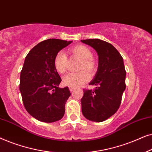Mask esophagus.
Returning <instances> with one entry per match:
<instances>
[{"mask_svg":"<svg viewBox=\"0 0 152 152\" xmlns=\"http://www.w3.org/2000/svg\"><path fill=\"white\" fill-rule=\"evenodd\" d=\"M69 89H70V92H73V91L75 90V88H72V87H70Z\"/></svg>","mask_w":152,"mask_h":152,"instance_id":"obj_1","label":"esophagus"}]
</instances>
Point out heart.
<instances>
[{
	"label": "heart",
	"mask_w": 152,
	"mask_h": 152,
	"mask_svg": "<svg viewBox=\"0 0 152 152\" xmlns=\"http://www.w3.org/2000/svg\"><path fill=\"white\" fill-rule=\"evenodd\" d=\"M68 52L72 56L80 59V62L77 68V70L80 72L66 75L63 78V84L66 86L75 88L88 82L89 77L87 73L88 72L91 75L94 74L97 69V63L93 57L92 51L86 45H75L70 48ZM53 64L57 72L60 74H63L67 68V57L64 53L59 52L55 55ZM86 71H87V73Z\"/></svg>",
	"instance_id": "b5f03b06"
}]
</instances>
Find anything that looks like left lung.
<instances>
[{
  "label": "left lung",
  "instance_id": "obj_1",
  "mask_svg": "<svg viewBox=\"0 0 152 152\" xmlns=\"http://www.w3.org/2000/svg\"><path fill=\"white\" fill-rule=\"evenodd\" d=\"M93 48L98 55V68L89 85L94 90H84L81 99L82 111L86 119L103 122L115 113L125 90L126 70L121 55L113 45L98 39L81 40Z\"/></svg>",
  "mask_w": 152,
  "mask_h": 152
}]
</instances>
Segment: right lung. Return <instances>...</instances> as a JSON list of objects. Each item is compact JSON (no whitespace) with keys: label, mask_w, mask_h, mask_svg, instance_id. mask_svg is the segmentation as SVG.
Here are the masks:
<instances>
[{"label":"right lung","mask_w":152,"mask_h":152,"mask_svg":"<svg viewBox=\"0 0 152 152\" xmlns=\"http://www.w3.org/2000/svg\"><path fill=\"white\" fill-rule=\"evenodd\" d=\"M72 41L50 39L27 55L20 72L19 89L26 111L41 122H54L65 113L70 95L68 87L59 88L61 79L54 67L55 55Z\"/></svg>","instance_id":"obj_1"}]
</instances>
